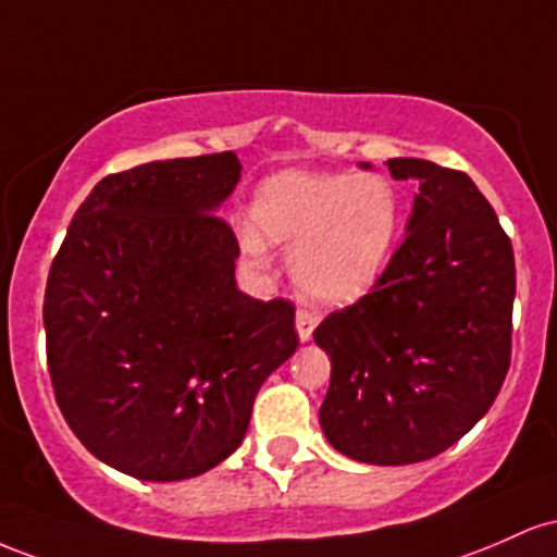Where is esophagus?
<instances>
[{
    "label": "esophagus",
    "instance_id": "1",
    "mask_svg": "<svg viewBox=\"0 0 557 557\" xmlns=\"http://www.w3.org/2000/svg\"><path fill=\"white\" fill-rule=\"evenodd\" d=\"M318 326V315L310 310H297V334L302 342L312 339V331Z\"/></svg>",
    "mask_w": 557,
    "mask_h": 557
}]
</instances>
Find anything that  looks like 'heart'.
Masks as SVG:
<instances>
[{"mask_svg": "<svg viewBox=\"0 0 557 557\" xmlns=\"http://www.w3.org/2000/svg\"><path fill=\"white\" fill-rule=\"evenodd\" d=\"M252 226L242 247L268 260V245L292 249L289 271L310 302L347 305L381 276L399 231V195L376 173L284 171L252 199Z\"/></svg>", "mask_w": 557, "mask_h": 557, "instance_id": "b5f03b06", "label": "heart"}]
</instances>
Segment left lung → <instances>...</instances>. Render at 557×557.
<instances>
[{
    "mask_svg": "<svg viewBox=\"0 0 557 557\" xmlns=\"http://www.w3.org/2000/svg\"><path fill=\"white\" fill-rule=\"evenodd\" d=\"M386 165L418 181L408 236L373 289L312 339L331 358L326 440L360 463L408 466L445 453L495 403L510 368L516 260L463 171Z\"/></svg>",
    "mask_w": 557,
    "mask_h": 557,
    "instance_id": "obj_1",
    "label": "left lung"
}]
</instances>
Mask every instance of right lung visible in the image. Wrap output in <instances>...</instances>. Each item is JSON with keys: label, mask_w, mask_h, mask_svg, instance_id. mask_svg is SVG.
Masks as SVG:
<instances>
[{"label": "right lung", "mask_w": 557, "mask_h": 557, "mask_svg": "<svg viewBox=\"0 0 557 557\" xmlns=\"http://www.w3.org/2000/svg\"><path fill=\"white\" fill-rule=\"evenodd\" d=\"M234 152L110 173L84 199L44 295L47 362L67 426L141 481L191 479L245 440L262 381L295 355V305L236 289L221 202Z\"/></svg>", "instance_id": "1"}]
</instances>
